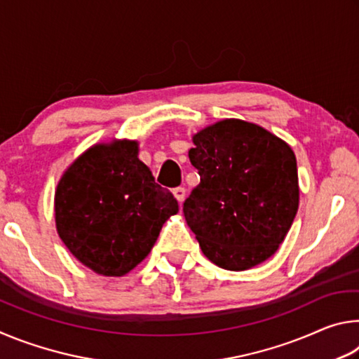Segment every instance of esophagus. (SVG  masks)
<instances>
[{
	"instance_id": "esophagus-1",
	"label": "esophagus",
	"mask_w": 359,
	"mask_h": 359,
	"mask_svg": "<svg viewBox=\"0 0 359 359\" xmlns=\"http://www.w3.org/2000/svg\"><path fill=\"white\" fill-rule=\"evenodd\" d=\"M185 194H187V191H185V188H184V187H177V188H174V196L177 198V201H179L180 204L184 203Z\"/></svg>"
}]
</instances>
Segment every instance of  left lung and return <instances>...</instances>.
Instances as JSON below:
<instances>
[{"instance_id": "8db88e82", "label": "left lung", "mask_w": 359, "mask_h": 359, "mask_svg": "<svg viewBox=\"0 0 359 359\" xmlns=\"http://www.w3.org/2000/svg\"><path fill=\"white\" fill-rule=\"evenodd\" d=\"M188 151L201 182L184 203L203 253L228 271H245L277 252L297 204L296 156L258 125L228 118L193 137Z\"/></svg>"}]
</instances>
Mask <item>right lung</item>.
<instances>
[{"instance_id": "add662e5", "label": "right lung", "mask_w": 359, "mask_h": 359, "mask_svg": "<svg viewBox=\"0 0 359 359\" xmlns=\"http://www.w3.org/2000/svg\"><path fill=\"white\" fill-rule=\"evenodd\" d=\"M179 212L174 194L137 158V144L88 149L55 193L57 229L69 252L102 276L120 277L147 257L163 223Z\"/></svg>"}]
</instances>
